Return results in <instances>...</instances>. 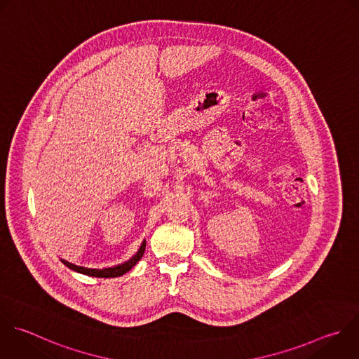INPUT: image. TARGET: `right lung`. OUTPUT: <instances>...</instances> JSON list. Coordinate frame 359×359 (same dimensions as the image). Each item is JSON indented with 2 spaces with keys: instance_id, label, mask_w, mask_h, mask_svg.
Masks as SVG:
<instances>
[{
  "instance_id": "obj_1",
  "label": "right lung",
  "mask_w": 359,
  "mask_h": 359,
  "mask_svg": "<svg viewBox=\"0 0 359 359\" xmlns=\"http://www.w3.org/2000/svg\"><path fill=\"white\" fill-rule=\"evenodd\" d=\"M144 248H146V241H143L140 250L137 251V254L135 257H132L129 261H126L125 264L122 265H116V266H112V268H105V269H93V268H84V266H79V265H74L69 261H65L62 259V262L65 265H67L70 269L73 271H77L80 273H84V275H90V276H98V278H115V276H121L123 273H126L128 271H130L136 264L137 261L143 257L144 254Z\"/></svg>"
}]
</instances>
